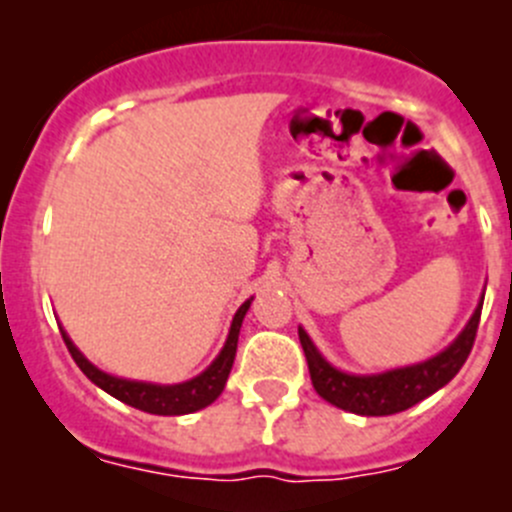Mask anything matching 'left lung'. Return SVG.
I'll return each mask as SVG.
<instances>
[{"label":"left lung","instance_id":"left-lung-1","mask_svg":"<svg viewBox=\"0 0 512 512\" xmlns=\"http://www.w3.org/2000/svg\"><path fill=\"white\" fill-rule=\"evenodd\" d=\"M480 312L482 302L477 304L475 314L464 325V330L459 332L457 340L434 358L373 375H353L332 368L322 358L320 350L314 348V342L309 340L307 332L299 327V342H302L304 358H307L314 391L337 409L358 416H391L398 414V411L411 409L419 401L429 398L431 393H437L439 388L447 386L459 373V368L470 355L472 345H475Z\"/></svg>","mask_w":512,"mask_h":512}]
</instances>
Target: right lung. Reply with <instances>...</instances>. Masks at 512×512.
I'll return each mask as SVG.
<instances>
[{
  "instance_id": "right-lung-1",
  "label": "right lung",
  "mask_w": 512,
  "mask_h": 512,
  "mask_svg": "<svg viewBox=\"0 0 512 512\" xmlns=\"http://www.w3.org/2000/svg\"><path fill=\"white\" fill-rule=\"evenodd\" d=\"M253 299V297H251ZM251 299L238 307L236 317L231 322V332H228V340H225L223 350L218 353V358L208 365L200 375H195L192 381L175 383V386H159V383H144V381H126V378H116V375L103 373L98 370L81 350L75 348L73 340L63 332V340L68 345L70 355H73L75 365L88 375V381L96 383L98 388H103L106 393H111L114 398L124 401L126 406H134L139 411H147V414L157 416H182L192 414V411H200L205 406L215 401V398L223 393L225 381L231 375L233 360H236V348H238V332H241L243 317H246L248 307H251Z\"/></svg>"
}]
</instances>
